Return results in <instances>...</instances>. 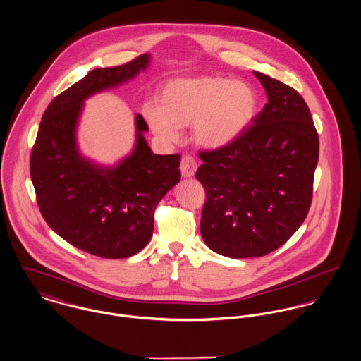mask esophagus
<instances>
[{
    "label": "esophagus",
    "instance_id": "1",
    "mask_svg": "<svg viewBox=\"0 0 361 361\" xmlns=\"http://www.w3.org/2000/svg\"><path fill=\"white\" fill-rule=\"evenodd\" d=\"M180 169H181V174H183L184 177H192V176L195 174L197 169H198V163H197V161H195L192 157L187 155V157H184V158L181 159Z\"/></svg>",
    "mask_w": 361,
    "mask_h": 361
}]
</instances>
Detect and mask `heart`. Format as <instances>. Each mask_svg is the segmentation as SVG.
Here are the masks:
<instances>
[{"instance_id": "b5f03b06", "label": "heart", "mask_w": 361, "mask_h": 361, "mask_svg": "<svg viewBox=\"0 0 361 361\" xmlns=\"http://www.w3.org/2000/svg\"><path fill=\"white\" fill-rule=\"evenodd\" d=\"M257 97L243 81L202 76L169 81L161 105L148 102L142 114L154 134L166 142L180 138V127L192 126L202 148L221 149L235 142L256 116Z\"/></svg>"}]
</instances>
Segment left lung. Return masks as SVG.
I'll use <instances>...</instances> for the list:
<instances>
[{"label":"left lung","mask_w":361,"mask_h":361,"mask_svg":"<svg viewBox=\"0 0 361 361\" xmlns=\"http://www.w3.org/2000/svg\"><path fill=\"white\" fill-rule=\"evenodd\" d=\"M267 104L231 145L202 152L197 178L206 190L200 234L216 253L260 257L305 221L319 161V134L305 99L260 72Z\"/></svg>","instance_id":"1"}]
</instances>
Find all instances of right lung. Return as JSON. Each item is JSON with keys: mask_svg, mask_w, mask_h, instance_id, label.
Instances as JSON below:
<instances>
[{"mask_svg": "<svg viewBox=\"0 0 361 361\" xmlns=\"http://www.w3.org/2000/svg\"><path fill=\"white\" fill-rule=\"evenodd\" d=\"M149 62L144 54L121 66L94 69L55 97L32 151L30 177L47 224L73 246L105 259L130 257L147 246L158 203L181 178V157L151 151L140 114L134 148L118 163L91 161L78 145L84 101L133 80Z\"/></svg>", "mask_w": 361, "mask_h": 361, "instance_id": "add662e5", "label": "right lung"}]
</instances>
